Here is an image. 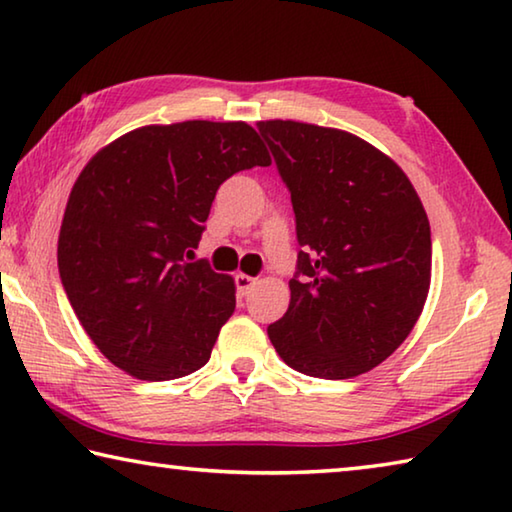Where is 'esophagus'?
I'll use <instances>...</instances> for the list:
<instances>
[{"label": "esophagus", "instance_id": "1", "mask_svg": "<svg viewBox=\"0 0 512 512\" xmlns=\"http://www.w3.org/2000/svg\"><path fill=\"white\" fill-rule=\"evenodd\" d=\"M256 286V279L254 276H247V274H236V288H238V295H249V290Z\"/></svg>", "mask_w": 512, "mask_h": 512}]
</instances>
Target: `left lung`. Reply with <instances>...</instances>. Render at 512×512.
Instances as JSON below:
<instances>
[{"instance_id": "1", "label": "left lung", "mask_w": 512, "mask_h": 512, "mask_svg": "<svg viewBox=\"0 0 512 512\" xmlns=\"http://www.w3.org/2000/svg\"><path fill=\"white\" fill-rule=\"evenodd\" d=\"M290 190L297 276L267 326L301 374L351 379L383 363L420 320L431 226L404 170L354 133L292 120L256 124Z\"/></svg>"}]
</instances>
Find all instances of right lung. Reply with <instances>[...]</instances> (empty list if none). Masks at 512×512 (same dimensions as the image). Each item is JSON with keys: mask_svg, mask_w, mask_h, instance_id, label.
I'll use <instances>...</instances> for the list:
<instances>
[{"mask_svg": "<svg viewBox=\"0 0 512 512\" xmlns=\"http://www.w3.org/2000/svg\"><path fill=\"white\" fill-rule=\"evenodd\" d=\"M270 163L247 122L188 120L124 133L83 167L58 233V272L115 367L170 381L208 363L236 311V286L188 258L217 188Z\"/></svg>", "mask_w": 512, "mask_h": 512, "instance_id": "right-lung-1", "label": "right lung"}]
</instances>
